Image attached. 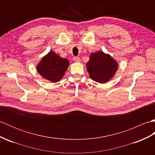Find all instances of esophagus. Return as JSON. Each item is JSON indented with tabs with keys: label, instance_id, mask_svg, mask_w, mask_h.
I'll list each match as a JSON object with an SVG mask.
<instances>
[{
	"label": "esophagus",
	"instance_id": "esophagus-1",
	"mask_svg": "<svg viewBox=\"0 0 155 155\" xmlns=\"http://www.w3.org/2000/svg\"><path fill=\"white\" fill-rule=\"evenodd\" d=\"M74 61L76 62H79L80 61H81V59L78 58V57H74Z\"/></svg>",
	"mask_w": 155,
	"mask_h": 155
}]
</instances>
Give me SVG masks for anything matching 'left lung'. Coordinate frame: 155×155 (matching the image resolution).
Masks as SVG:
<instances>
[{
  "label": "left lung",
  "instance_id": "obj_1",
  "mask_svg": "<svg viewBox=\"0 0 155 155\" xmlns=\"http://www.w3.org/2000/svg\"><path fill=\"white\" fill-rule=\"evenodd\" d=\"M118 64L110 54L103 51L92 52L87 63L89 77L99 83H106L114 77Z\"/></svg>",
  "mask_w": 155,
  "mask_h": 155
}]
</instances>
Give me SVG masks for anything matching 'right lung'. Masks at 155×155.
Listing matches in <instances>:
<instances>
[{
  "label": "right lung",
  "instance_id": "add662e5",
  "mask_svg": "<svg viewBox=\"0 0 155 155\" xmlns=\"http://www.w3.org/2000/svg\"><path fill=\"white\" fill-rule=\"evenodd\" d=\"M68 66V59L61 57L53 51H50L38 62L37 70L45 79L52 83H57L63 77Z\"/></svg>",
  "mask_w": 155,
  "mask_h": 155
}]
</instances>
